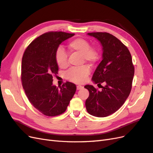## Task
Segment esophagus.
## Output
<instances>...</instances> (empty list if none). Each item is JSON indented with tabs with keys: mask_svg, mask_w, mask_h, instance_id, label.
<instances>
[{
	"mask_svg": "<svg viewBox=\"0 0 153 153\" xmlns=\"http://www.w3.org/2000/svg\"><path fill=\"white\" fill-rule=\"evenodd\" d=\"M83 88V86H81V85L77 86V90H80V89H82Z\"/></svg>",
	"mask_w": 153,
	"mask_h": 153,
	"instance_id": "1",
	"label": "esophagus"
}]
</instances>
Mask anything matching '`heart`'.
Segmentation results:
<instances>
[{
    "instance_id": "1",
    "label": "heart",
    "mask_w": 153,
    "mask_h": 153,
    "mask_svg": "<svg viewBox=\"0 0 153 153\" xmlns=\"http://www.w3.org/2000/svg\"><path fill=\"white\" fill-rule=\"evenodd\" d=\"M68 48L81 54L82 61L87 62L93 65L98 61L99 52L93 46H91L90 42L84 38H74L68 42ZM56 62L60 68H65L68 66V55L63 48L59 47L56 52ZM91 70L87 65H84L80 67L72 68L66 73V79L74 83L81 84L86 81Z\"/></svg>"
}]
</instances>
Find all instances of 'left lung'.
I'll return each instance as SVG.
<instances>
[{
	"label": "left lung",
	"instance_id": "left-lung-1",
	"mask_svg": "<svg viewBox=\"0 0 153 153\" xmlns=\"http://www.w3.org/2000/svg\"><path fill=\"white\" fill-rule=\"evenodd\" d=\"M88 35L100 41L103 46V60L93 74L96 84L105 83L101 91L87 85L89 96L85 106L91 115L106 117L122 106L132 88L134 66L127 47L113 35L107 32H92Z\"/></svg>",
	"mask_w": 153,
	"mask_h": 153
}]
</instances>
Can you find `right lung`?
Returning <instances> with one entry per match:
<instances>
[{"label": "right lung", "instance_id": "add662e5", "mask_svg": "<svg viewBox=\"0 0 153 153\" xmlns=\"http://www.w3.org/2000/svg\"><path fill=\"white\" fill-rule=\"evenodd\" d=\"M74 33L50 32L30 43L22 59L21 81L30 102L47 116L64 113L76 91V86L66 82L60 88L52 84L53 76L58 74L56 52L61 43Z\"/></svg>", "mask_w": 153, "mask_h": 153}]
</instances>
